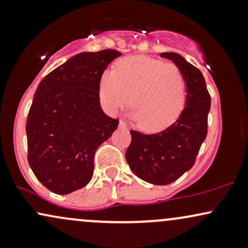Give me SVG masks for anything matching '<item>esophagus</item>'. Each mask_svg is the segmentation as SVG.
<instances>
[{"instance_id": "34e87169", "label": "esophagus", "mask_w": 248, "mask_h": 248, "mask_svg": "<svg viewBox=\"0 0 248 248\" xmlns=\"http://www.w3.org/2000/svg\"><path fill=\"white\" fill-rule=\"evenodd\" d=\"M119 127H120V128H124V129H126V128H127L126 124H124V121H120V124H119Z\"/></svg>"}]
</instances>
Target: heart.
I'll list each match as a JSON object with an SVG mask.
<instances>
[{"label":"heart","mask_w":248,"mask_h":248,"mask_svg":"<svg viewBox=\"0 0 248 248\" xmlns=\"http://www.w3.org/2000/svg\"><path fill=\"white\" fill-rule=\"evenodd\" d=\"M102 106L116 114L127 106L139 127L157 130L171 124L186 104V80L178 67L148 57H128L104 73L99 85Z\"/></svg>","instance_id":"1"}]
</instances>
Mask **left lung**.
<instances>
[{
	"mask_svg": "<svg viewBox=\"0 0 248 248\" xmlns=\"http://www.w3.org/2000/svg\"><path fill=\"white\" fill-rule=\"evenodd\" d=\"M178 67L186 85V107L178 119L162 132L143 134L130 130L132 142L126 160L139 178L155 186H167L195 164L196 156L207 134L211 98L205 79L197 67L181 55L163 52Z\"/></svg>",
	"mask_w": 248,
	"mask_h": 248,
	"instance_id": "left-lung-1",
	"label": "left lung"
}]
</instances>
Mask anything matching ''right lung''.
Returning <instances> with one entry per match:
<instances>
[{
	"mask_svg": "<svg viewBox=\"0 0 248 248\" xmlns=\"http://www.w3.org/2000/svg\"><path fill=\"white\" fill-rule=\"evenodd\" d=\"M116 50L71 57L39 82L27 120L28 161L39 182L57 195L87 186L94 154L119 121L104 113L99 85Z\"/></svg>",
	"mask_w": 248,
	"mask_h": 248,
	"instance_id": "right-lung-1",
	"label": "right lung"
}]
</instances>
